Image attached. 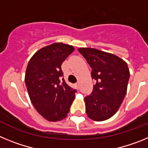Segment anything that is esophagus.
Returning a JSON list of instances; mask_svg holds the SVG:
<instances>
[{
  "label": "esophagus",
  "instance_id": "esophagus-1",
  "mask_svg": "<svg viewBox=\"0 0 148 148\" xmlns=\"http://www.w3.org/2000/svg\"><path fill=\"white\" fill-rule=\"evenodd\" d=\"M75 87H76V88H78V87H79V84H78V83H75Z\"/></svg>",
  "mask_w": 148,
  "mask_h": 148
}]
</instances>
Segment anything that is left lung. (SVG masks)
<instances>
[{
  "instance_id": "obj_1",
  "label": "left lung",
  "mask_w": 148,
  "mask_h": 148,
  "mask_svg": "<svg viewBox=\"0 0 148 148\" xmlns=\"http://www.w3.org/2000/svg\"><path fill=\"white\" fill-rule=\"evenodd\" d=\"M96 81L92 93L84 98L86 113L94 121L107 120L118 111L127 92L130 71L124 60L93 48H79Z\"/></svg>"
}]
</instances>
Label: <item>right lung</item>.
<instances>
[{"label":"right lung","mask_w":148,"mask_h":148,"mask_svg":"<svg viewBox=\"0 0 148 148\" xmlns=\"http://www.w3.org/2000/svg\"><path fill=\"white\" fill-rule=\"evenodd\" d=\"M73 46L55 43L34 54L27 65L25 84L36 110L48 121L66 118L76 90L65 82L61 64L73 51Z\"/></svg>","instance_id":"obj_1"}]
</instances>
